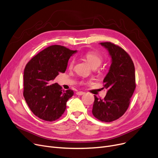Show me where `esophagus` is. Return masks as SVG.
I'll return each mask as SVG.
<instances>
[{
    "label": "esophagus",
    "mask_w": 158,
    "mask_h": 158,
    "mask_svg": "<svg viewBox=\"0 0 158 158\" xmlns=\"http://www.w3.org/2000/svg\"><path fill=\"white\" fill-rule=\"evenodd\" d=\"M76 94L78 95H82L85 94V92H77L76 93Z\"/></svg>",
    "instance_id": "esophagus-1"
}]
</instances>
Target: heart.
Listing matches in <instances>:
<instances>
[{
  "instance_id": "heart-1",
  "label": "heart",
  "mask_w": 158,
  "mask_h": 158,
  "mask_svg": "<svg viewBox=\"0 0 158 158\" xmlns=\"http://www.w3.org/2000/svg\"><path fill=\"white\" fill-rule=\"evenodd\" d=\"M85 57L88 63L94 68H97L99 67L102 62V57L100 54L94 51H89L86 52L85 55ZM75 64V59H72L69 63V68H72Z\"/></svg>"
}]
</instances>
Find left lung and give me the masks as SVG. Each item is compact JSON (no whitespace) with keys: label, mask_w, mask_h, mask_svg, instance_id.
I'll list each match as a JSON object with an SVG mask.
<instances>
[{"label":"left lung","mask_w":158,"mask_h":158,"mask_svg":"<svg viewBox=\"0 0 158 158\" xmlns=\"http://www.w3.org/2000/svg\"><path fill=\"white\" fill-rule=\"evenodd\" d=\"M100 44L108 51L112 64L103 80L106 95L103 99L94 95L92 114L106 123L119 119L128 109L135 88V68L131 57L122 48L110 42Z\"/></svg>","instance_id":"8db88e82"}]
</instances>
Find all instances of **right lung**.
Masks as SVG:
<instances>
[{
	"instance_id": "add662e5",
	"label": "right lung",
	"mask_w": 158,
	"mask_h": 158,
	"mask_svg": "<svg viewBox=\"0 0 158 158\" xmlns=\"http://www.w3.org/2000/svg\"><path fill=\"white\" fill-rule=\"evenodd\" d=\"M77 50L60 45L46 48L27 63L24 71L23 95L31 111L39 118L58 119L66 108L73 91H64L58 83H52L59 73H64L68 60Z\"/></svg>"
}]
</instances>
